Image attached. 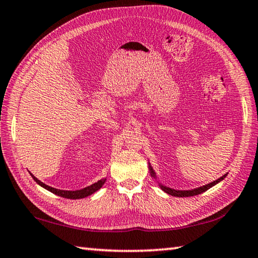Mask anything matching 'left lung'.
I'll return each instance as SVG.
<instances>
[{
  "instance_id": "left-lung-1",
  "label": "left lung",
  "mask_w": 258,
  "mask_h": 258,
  "mask_svg": "<svg viewBox=\"0 0 258 258\" xmlns=\"http://www.w3.org/2000/svg\"><path fill=\"white\" fill-rule=\"evenodd\" d=\"M149 169H150L151 176L154 177V178H157L156 173H155L154 169H152L150 164H149ZM226 175H228V173L224 174V175L221 176L220 178H217L216 181L208 183V184H206V185L196 187V189H191V190H175V189H172V187H168V186H166V185H163V184H161V183H159V182H158V184H159L161 190H163L164 192H166V194H168V195H171V196H174V197H191V196H197V195L203 194V192H205V191H207L208 189H211L212 186L216 185L217 183H220L222 180H224V177H225Z\"/></svg>"
}]
</instances>
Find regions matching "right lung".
<instances>
[{
  "mask_svg": "<svg viewBox=\"0 0 258 258\" xmlns=\"http://www.w3.org/2000/svg\"><path fill=\"white\" fill-rule=\"evenodd\" d=\"M30 175L34 178V181L37 183V184H40L42 187H44V189L49 190L50 192L54 195H58L60 197H63V198H67V199H82V198H85V197H89L92 194H94L95 191H98L100 187H101L104 182H106L107 178H101V180L93 183V184H91L86 187H83L81 190H75V191H71V190H59V189H55V187H52L46 185L45 183L41 182L38 178L35 177L32 173H30Z\"/></svg>",
  "mask_w": 258,
  "mask_h": 258,
  "instance_id": "right-lung-1",
  "label": "right lung"
}]
</instances>
